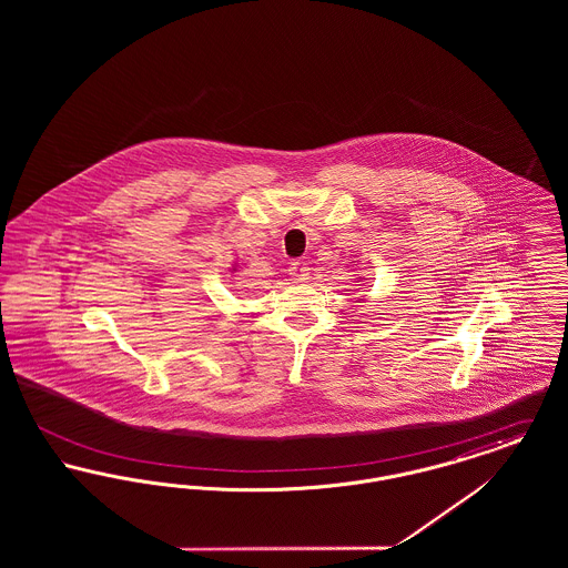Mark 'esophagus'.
I'll return each instance as SVG.
<instances>
[{"label": "esophagus", "instance_id": "1", "mask_svg": "<svg viewBox=\"0 0 568 568\" xmlns=\"http://www.w3.org/2000/svg\"><path fill=\"white\" fill-rule=\"evenodd\" d=\"M311 268L306 266V262H294L292 266H290V276L294 278V281H306L308 278V274H311Z\"/></svg>", "mask_w": 568, "mask_h": 568}]
</instances>
